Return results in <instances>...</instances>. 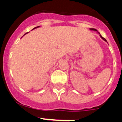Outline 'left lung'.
I'll return each instance as SVG.
<instances>
[{
    "label": "left lung",
    "mask_w": 122,
    "mask_h": 122,
    "mask_svg": "<svg viewBox=\"0 0 122 122\" xmlns=\"http://www.w3.org/2000/svg\"><path fill=\"white\" fill-rule=\"evenodd\" d=\"M90 30H93V31H97V29H93V28H91V29H90ZM98 33L99 34H100V37H101V38H102V39L103 40H104V41H106V42H107V41H106V40L105 38H103V36H101V35H100V33H99L98 32Z\"/></svg>",
    "instance_id": "1"
}]
</instances>
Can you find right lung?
I'll return each mask as SVG.
<instances>
[{
    "mask_svg": "<svg viewBox=\"0 0 122 122\" xmlns=\"http://www.w3.org/2000/svg\"><path fill=\"white\" fill-rule=\"evenodd\" d=\"M40 27V26H38V27H35V28H33V29H36V28H38V27ZM33 29H32V30H33ZM26 33H25L24 35H25V34H26Z\"/></svg>",
    "mask_w": 122,
    "mask_h": 122,
    "instance_id": "add662e5",
    "label": "right lung"
}]
</instances>
